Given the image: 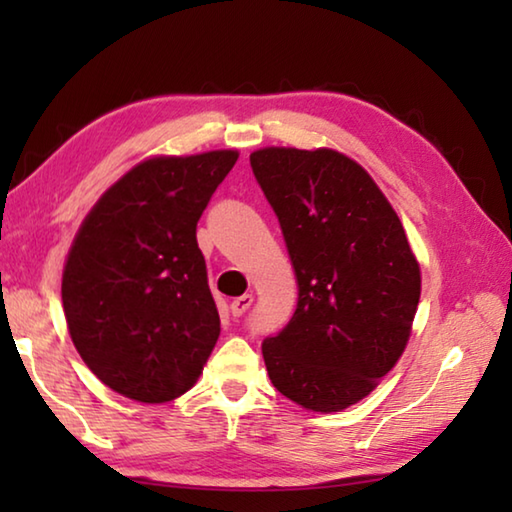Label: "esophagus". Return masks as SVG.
<instances>
[{
    "label": "esophagus",
    "mask_w": 512,
    "mask_h": 512,
    "mask_svg": "<svg viewBox=\"0 0 512 512\" xmlns=\"http://www.w3.org/2000/svg\"><path fill=\"white\" fill-rule=\"evenodd\" d=\"M253 293H244V296L241 298H235L232 300V305H230V311H232V316H244L246 311L250 309V305H253Z\"/></svg>",
    "instance_id": "obj_1"
}]
</instances>
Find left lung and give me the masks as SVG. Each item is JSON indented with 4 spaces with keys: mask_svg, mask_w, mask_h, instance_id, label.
I'll return each instance as SVG.
<instances>
[{
    "mask_svg": "<svg viewBox=\"0 0 512 512\" xmlns=\"http://www.w3.org/2000/svg\"><path fill=\"white\" fill-rule=\"evenodd\" d=\"M250 167L280 221L298 307L262 343L273 386L320 413L363 400L402 357L420 266L368 171L332 149L268 146Z\"/></svg>",
    "mask_w": 512,
    "mask_h": 512,
    "instance_id": "1",
    "label": "left lung"
}]
</instances>
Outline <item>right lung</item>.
<instances>
[{
  "instance_id": "add662e5",
  "label": "right lung",
  "mask_w": 512,
  "mask_h": 512,
  "mask_svg": "<svg viewBox=\"0 0 512 512\" xmlns=\"http://www.w3.org/2000/svg\"><path fill=\"white\" fill-rule=\"evenodd\" d=\"M237 158L210 151L144 160L76 232L60 289L69 336L119 395L169 402L203 372L221 320L196 223Z\"/></svg>"
}]
</instances>
